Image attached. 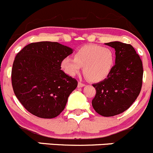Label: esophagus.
Returning a JSON list of instances; mask_svg holds the SVG:
<instances>
[{
	"instance_id": "34e87169",
	"label": "esophagus",
	"mask_w": 153,
	"mask_h": 153,
	"mask_svg": "<svg viewBox=\"0 0 153 153\" xmlns=\"http://www.w3.org/2000/svg\"><path fill=\"white\" fill-rule=\"evenodd\" d=\"M85 85V83L81 82H78V88H82V87H84Z\"/></svg>"
}]
</instances>
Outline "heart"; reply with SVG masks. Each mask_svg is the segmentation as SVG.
Masks as SVG:
<instances>
[{"mask_svg":"<svg viewBox=\"0 0 153 153\" xmlns=\"http://www.w3.org/2000/svg\"><path fill=\"white\" fill-rule=\"evenodd\" d=\"M114 55L112 50L96 45H89L79 48L74 58L66 57L61 62V68L67 74L74 76L83 67L85 76L92 82L105 79L112 71Z\"/></svg>","mask_w":153,"mask_h":153,"instance_id":"heart-1","label":"heart"}]
</instances>
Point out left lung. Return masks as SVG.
<instances>
[{
    "instance_id": "8db88e82",
    "label": "left lung",
    "mask_w": 153,
    "mask_h": 153,
    "mask_svg": "<svg viewBox=\"0 0 153 153\" xmlns=\"http://www.w3.org/2000/svg\"><path fill=\"white\" fill-rule=\"evenodd\" d=\"M105 45L115 50V65L105 79L93 84L97 92L92 106L100 115L111 117L127 110L137 99L143 70L141 59L131 45L120 42Z\"/></svg>"
}]
</instances>
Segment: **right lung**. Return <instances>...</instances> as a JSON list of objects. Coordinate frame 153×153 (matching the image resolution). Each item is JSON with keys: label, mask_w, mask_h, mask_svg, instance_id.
I'll return each mask as SVG.
<instances>
[{"label": "right lung", "mask_w": 153, "mask_h": 153, "mask_svg": "<svg viewBox=\"0 0 153 153\" xmlns=\"http://www.w3.org/2000/svg\"><path fill=\"white\" fill-rule=\"evenodd\" d=\"M73 49L58 42L29 44L16 55L12 69L13 91L26 109L41 118H53L64 110L77 81L61 70Z\"/></svg>", "instance_id": "add662e5"}]
</instances>
